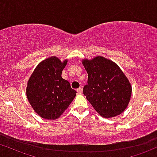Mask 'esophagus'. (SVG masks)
<instances>
[{"mask_svg":"<svg viewBox=\"0 0 157 157\" xmlns=\"http://www.w3.org/2000/svg\"><path fill=\"white\" fill-rule=\"evenodd\" d=\"M77 93H78V94H82V87H79V88H78V89H77Z\"/></svg>","mask_w":157,"mask_h":157,"instance_id":"1","label":"esophagus"}]
</instances>
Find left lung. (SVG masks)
<instances>
[{"label":"left lung","instance_id":"obj_1","mask_svg":"<svg viewBox=\"0 0 157 157\" xmlns=\"http://www.w3.org/2000/svg\"><path fill=\"white\" fill-rule=\"evenodd\" d=\"M88 74L83 93L93 108L105 118L124 112L131 99L132 87L119 67L102 56L82 60Z\"/></svg>","mask_w":157,"mask_h":157}]
</instances>
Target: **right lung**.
Returning a JSON list of instances; mask_svg holds the SVG:
<instances>
[{"instance_id": "1", "label": "right lung", "mask_w": 157, "mask_h": 157, "mask_svg": "<svg viewBox=\"0 0 157 157\" xmlns=\"http://www.w3.org/2000/svg\"><path fill=\"white\" fill-rule=\"evenodd\" d=\"M67 63L56 56L48 58L38 64L28 81L27 99L43 119H57L75 98L76 91L61 77Z\"/></svg>"}]
</instances>
